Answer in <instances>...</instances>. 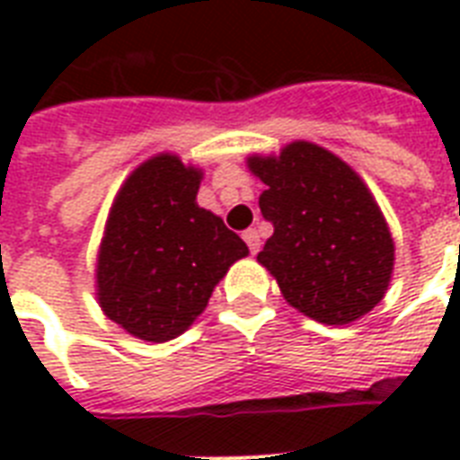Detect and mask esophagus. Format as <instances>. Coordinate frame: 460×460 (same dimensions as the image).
Wrapping results in <instances>:
<instances>
[{
	"mask_svg": "<svg viewBox=\"0 0 460 460\" xmlns=\"http://www.w3.org/2000/svg\"><path fill=\"white\" fill-rule=\"evenodd\" d=\"M243 241H245V243H248V248H251L252 255H255V252L260 251V234L255 229L243 231Z\"/></svg>",
	"mask_w": 460,
	"mask_h": 460,
	"instance_id": "34e87169",
	"label": "esophagus"
}]
</instances>
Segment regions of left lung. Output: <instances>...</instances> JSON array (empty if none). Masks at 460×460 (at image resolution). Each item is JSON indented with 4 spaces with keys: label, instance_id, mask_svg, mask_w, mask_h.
I'll return each mask as SVG.
<instances>
[{
    "label": "left lung",
    "instance_id": "8db88e82",
    "mask_svg": "<svg viewBox=\"0 0 460 460\" xmlns=\"http://www.w3.org/2000/svg\"><path fill=\"white\" fill-rule=\"evenodd\" d=\"M245 164L267 190L260 212L274 234L258 252L281 296L322 324H349L385 298L394 238L365 181L324 147L294 140Z\"/></svg>",
    "mask_w": 460,
    "mask_h": 460
}]
</instances>
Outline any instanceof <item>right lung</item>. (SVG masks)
I'll list each match as a JSON object with an SVG mask.
<instances>
[{
    "instance_id": "right-lung-1",
    "label": "right lung",
    "mask_w": 460,
    "mask_h": 460,
    "mask_svg": "<svg viewBox=\"0 0 460 460\" xmlns=\"http://www.w3.org/2000/svg\"><path fill=\"white\" fill-rule=\"evenodd\" d=\"M202 169L159 153L128 173L97 251L95 296L126 334L164 343L208 307L248 245L198 205Z\"/></svg>"
}]
</instances>
